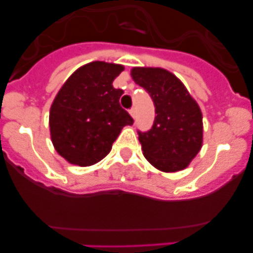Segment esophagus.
Instances as JSON below:
<instances>
[{
	"label": "esophagus",
	"mask_w": 253,
	"mask_h": 253,
	"mask_svg": "<svg viewBox=\"0 0 253 253\" xmlns=\"http://www.w3.org/2000/svg\"><path fill=\"white\" fill-rule=\"evenodd\" d=\"M129 114H131V116L134 119V117H136V109H134V108L129 109Z\"/></svg>",
	"instance_id": "obj_1"
}]
</instances>
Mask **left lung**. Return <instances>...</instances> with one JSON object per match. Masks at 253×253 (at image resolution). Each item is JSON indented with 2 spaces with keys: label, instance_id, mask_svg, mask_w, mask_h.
Listing matches in <instances>:
<instances>
[{
  "label": "left lung",
  "instance_id": "8db88e82",
  "mask_svg": "<svg viewBox=\"0 0 253 253\" xmlns=\"http://www.w3.org/2000/svg\"><path fill=\"white\" fill-rule=\"evenodd\" d=\"M132 78L149 94L155 108L152 128L137 131L143 155L162 171L185 169L202 147L200 106L185 85L162 68L136 67Z\"/></svg>",
  "mask_w": 253,
  "mask_h": 253
}]
</instances>
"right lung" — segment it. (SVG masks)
Wrapping results in <instances>:
<instances>
[{
	"label": "right lung",
	"mask_w": 253,
	"mask_h": 253,
	"mask_svg": "<svg viewBox=\"0 0 253 253\" xmlns=\"http://www.w3.org/2000/svg\"><path fill=\"white\" fill-rule=\"evenodd\" d=\"M124 66L88 63L66 81L50 110L53 145L71 164L89 167L111 150L122 127L133 119L120 105L122 89L112 85Z\"/></svg>",
	"instance_id": "right-lung-1"
}]
</instances>
